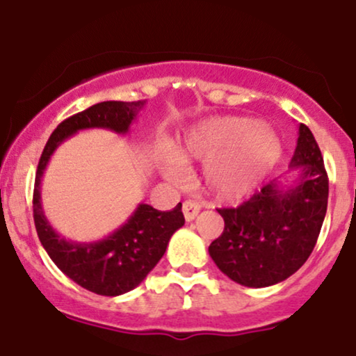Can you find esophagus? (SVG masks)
<instances>
[{
	"label": "esophagus",
	"instance_id": "obj_1",
	"mask_svg": "<svg viewBox=\"0 0 356 356\" xmlns=\"http://www.w3.org/2000/svg\"><path fill=\"white\" fill-rule=\"evenodd\" d=\"M182 211H184V217H186L187 222H192V220H195L197 215H199L200 205L197 204V202L187 200V202H184Z\"/></svg>",
	"mask_w": 356,
	"mask_h": 356
}]
</instances>
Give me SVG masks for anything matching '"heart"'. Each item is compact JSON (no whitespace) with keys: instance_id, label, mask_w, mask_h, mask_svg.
<instances>
[{"instance_id":"1","label":"heart","mask_w":356,"mask_h":356,"mask_svg":"<svg viewBox=\"0 0 356 356\" xmlns=\"http://www.w3.org/2000/svg\"><path fill=\"white\" fill-rule=\"evenodd\" d=\"M281 156V141L271 128L241 116H217L184 134L161 165L169 181H179L184 164L204 163V182L223 200L248 195L271 172Z\"/></svg>"}]
</instances>
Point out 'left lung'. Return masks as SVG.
Here are the masks:
<instances>
[{"instance_id": "1", "label": "left lung", "mask_w": 356, "mask_h": 356, "mask_svg": "<svg viewBox=\"0 0 356 356\" xmlns=\"http://www.w3.org/2000/svg\"><path fill=\"white\" fill-rule=\"evenodd\" d=\"M291 181L274 179L236 209H220L223 233L209 246L220 271L246 287L292 276L312 253L327 213L328 179L316 138L299 124Z\"/></svg>"}]
</instances>
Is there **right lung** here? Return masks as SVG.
<instances>
[{"instance_id":"1","label":"right lung","mask_w":356,"mask_h":356,"mask_svg":"<svg viewBox=\"0 0 356 356\" xmlns=\"http://www.w3.org/2000/svg\"><path fill=\"white\" fill-rule=\"evenodd\" d=\"M146 102H102L77 113L54 129L40 156L34 184V223L40 245L56 266L83 289L115 298L133 291L159 263L170 236L186 223L182 204L170 211L139 204L129 218L113 233L97 241H72L49 223L40 200L44 170L58 146L82 129H108L128 134Z\"/></svg>"}]
</instances>
